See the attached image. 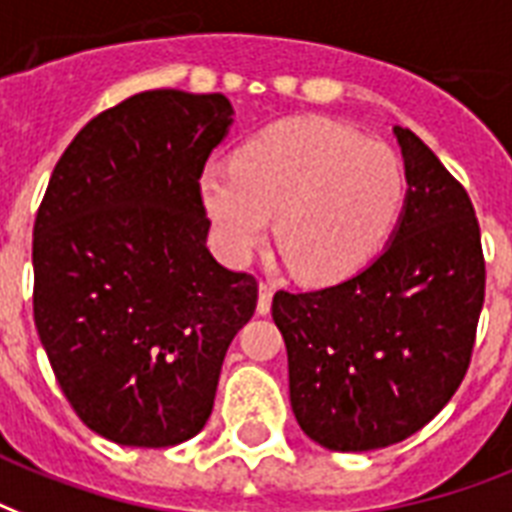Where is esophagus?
I'll return each mask as SVG.
<instances>
[{"label":"esophagus","mask_w":512,"mask_h":512,"mask_svg":"<svg viewBox=\"0 0 512 512\" xmlns=\"http://www.w3.org/2000/svg\"><path fill=\"white\" fill-rule=\"evenodd\" d=\"M259 315H267L272 310V285L259 283V304H256Z\"/></svg>","instance_id":"1"}]
</instances>
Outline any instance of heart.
<instances>
[{
	"instance_id": "obj_1",
	"label": "heart",
	"mask_w": 512,
	"mask_h": 512,
	"mask_svg": "<svg viewBox=\"0 0 512 512\" xmlns=\"http://www.w3.org/2000/svg\"><path fill=\"white\" fill-rule=\"evenodd\" d=\"M200 197L232 264L259 251L275 216V243L293 275L323 285L352 275L382 245L403 173L379 141L326 117H296L248 138L232 168H202Z\"/></svg>"
}]
</instances>
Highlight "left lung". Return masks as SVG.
<instances>
[{"label":"left lung","instance_id":"1","mask_svg":"<svg viewBox=\"0 0 512 512\" xmlns=\"http://www.w3.org/2000/svg\"><path fill=\"white\" fill-rule=\"evenodd\" d=\"M395 136L408 192L390 245L344 283L272 299L296 422L331 451L406 441L473 358L486 291L473 202L422 138Z\"/></svg>","mask_w":512,"mask_h":512}]
</instances>
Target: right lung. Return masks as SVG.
<instances>
[{"mask_svg":"<svg viewBox=\"0 0 512 512\" xmlns=\"http://www.w3.org/2000/svg\"><path fill=\"white\" fill-rule=\"evenodd\" d=\"M232 125L221 93L146 90L79 130L34 221V323L93 433L165 449L200 433L259 283L205 245L200 173Z\"/></svg>","mask_w":512,"mask_h":512,"instance_id":"right-lung-1","label":"right lung"}]
</instances>
